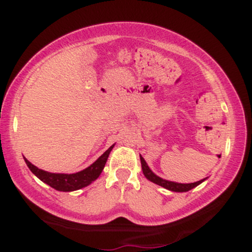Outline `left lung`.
Wrapping results in <instances>:
<instances>
[{
	"label": "left lung",
	"mask_w": 252,
	"mask_h": 252,
	"mask_svg": "<svg viewBox=\"0 0 252 252\" xmlns=\"http://www.w3.org/2000/svg\"><path fill=\"white\" fill-rule=\"evenodd\" d=\"M140 158H141V166H142V172L144 176H146L149 181L154 182V184L163 187V189L172 190V192H189V190L194 189V187L198 186V185H200L202 181L206 180V179H202L200 181L190 182V184H180V182L164 180V179L156 175L155 173H153V170L149 168L148 164H147L146 161H144V158L141 155H140Z\"/></svg>",
	"instance_id": "1"
}]
</instances>
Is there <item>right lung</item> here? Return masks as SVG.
I'll use <instances>...</instances> for the list:
<instances>
[{
	"label": "right lung",
	"instance_id": "right-lung-1",
	"mask_svg": "<svg viewBox=\"0 0 252 252\" xmlns=\"http://www.w3.org/2000/svg\"><path fill=\"white\" fill-rule=\"evenodd\" d=\"M114 146L115 144H112L104 154L100 155L91 166L88 167V168L80 170V172L78 173H73V174L46 172V170L37 168L36 166L31 163L26 158H24L26 164L28 166V168L31 169V172L33 173L36 178H39L42 182L47 184L48 186L52 187V189L60 190V192H72V190H77L83 189V187L89 186L90 184H92L94 180H97L98 176L100 175L104 167H105L109 154L112 150V148H114Z\"/></svg>",
	"mask_w": 252,
	"mask_h": 252
}]
</instances>
